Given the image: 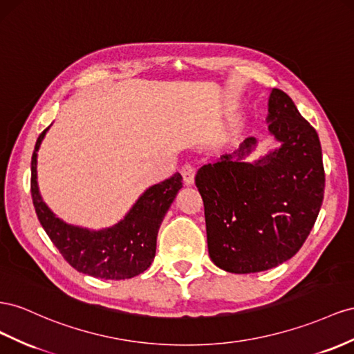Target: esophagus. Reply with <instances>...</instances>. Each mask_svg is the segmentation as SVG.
Masks as SVG:
<instances>
[{"instance_id": "obj_1", "label": "esophagus", "mask_w": 354, "mask_h": 354, "mask_svg": "<svg viewBox=\"0 0 354 354\" xmlns=\"http://www.w3.org/2000/svg\"><path fill=\"white\" fill-rule=\"evenodd\" d=\"M181 176H183V181L186 186H192L194 181H195V167L186 164L181 168Z\"/></svg>"}]
</instances>
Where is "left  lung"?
Here are the masks:
<instances>
[{
  "instance_id": "left-lung-1",
  "label": "left lung",
  "mask_w": 354,
  "mask_h": 354,
  "mask_svg": "<svg viewBox=\"0 0 354 354\" xmlns=\"http://www.w3.org/2000/svg\"><path fill=\"white\" fill-rule=\"evenodd\" d=\"M266 123L280 147L245 162L257 146L248 137L234 153L201 167L195 177L209 257L227 272H261L289 261L307 240L323 203L316 129L280 89L270 93Z\"/></svg>"
}]
</instances>
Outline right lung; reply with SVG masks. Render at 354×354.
I'll use <instances>...</instances> for the list:
<instances>
[{
    "instance_id": "1",
    "label": "right lung",
    "mask_w": 354,
    "mask_h": 354,
    "mask_svg": "<svg viewBox=\"0 0 354 354\" xmlns=\"http://www.w3.org/2000/svg\"><path fill=\"white\" fill-rule=\"evenodd\" d=\"M49 128L38 137L31 159L32 203L46 234L79 272L104 280H125L145 272L155 259L160 223L183 187L181 176L176 173L146 189L125 217L110 227L93 231L65 223L46 205L37 181V151Z\"/></svg>"
}]
</instances>
